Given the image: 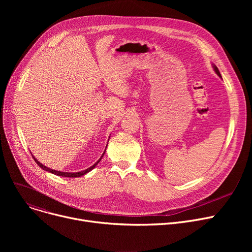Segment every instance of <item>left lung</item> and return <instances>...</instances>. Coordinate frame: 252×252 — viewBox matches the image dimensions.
<instances>
[{
  "instance_id": "1",
  "label": "left lung",
  "mask_w": 252,
  "mask_h": 252,
  "mask_svg": "<svg viewBox=\"0 0 252 252\" xmlns=\"http://www.w3.org/2000/svg\"><path fill=\"white\" fill-rule=\"evenodd\" d=\"M214 69H215V71L217 72V74L220 76V77H221V75H220V71H219V69H218V67L216 65H214Z\"/></svg>"
}]
</instances>
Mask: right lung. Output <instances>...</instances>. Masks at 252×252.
<instances>
[{"label":"right lung","instance_id":"1","mask_svg":"<svg viewBox=\"0 0 252 252\" xmlns=\"http://www.w3.org/2000/svg\"><path fill=\"white\" fill-rule=\"evenodd\" d=\"M104 153H105V152H104ZM104 153L102 154V156L100 157V159H99L95 164H93L91 167H89V168H87V169H85V170H83V171H78V173H64V171H57V170H54V169H51V168H49V167H47V166L43 165L41 162H38L33 156H32V157H33L34 161L37 163V165H38L39 167L43 168V169H45V170H47V171H49V173H52V174H54V175H56V176H60V177H66V178H77V177H82V176L86 175L87 173H89V171H91L93 168H94V167H95V166L100 162V160L102 159V157H103Z\"/></svg>","mask_w":252,"mask_h":252}]
</instances>
